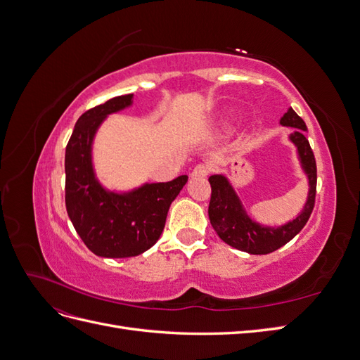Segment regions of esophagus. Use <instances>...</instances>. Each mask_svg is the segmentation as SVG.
I'll use <instances>...</instances> for the list:
<instances>
[{
	"instance_id": "esophagus-1",
	"label": "esophagus",
	"mask_w": 360,
	"mask_h": 360,
	"mask_svg": "<svg viewBox=\"0 0 360 360\" xmlns=\"http://www.w3.org/2000/svg\"><path fill=\"white\" fill-rule=\"evenodd\" d=\"M209 172H210L209 167L204 165V163H198V165L193 168L191 176L192 177H207V176H209Z\"/></svg>"
}]
</instances>
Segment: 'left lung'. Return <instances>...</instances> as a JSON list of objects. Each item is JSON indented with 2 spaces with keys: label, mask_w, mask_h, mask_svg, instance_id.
<instances>
[{
  "label": "left lung",
  "mask_w": 360,
  "mask_h": 360,
  "mask_svg": "<svg viewBox=\"0 0 360 360\" xmlns=\"http://www.w3.org/2000/svg\"><path fill=\"white\" fill-rule=\"evenodd\" d=\"M281 124L297 129V132L291 134L290 139L297 146L302 167L309 179L308 201L296 219L279 228L258 225L249 219L236 192L224 176H210L209 179L212 186V197L209 204V217L212 226L226 245L248 254L266 255L288 243L307 225L315 205L317 163H315L309 141L303 135L304 130H307V124H304L303 120L292 108H290L284 117L281 118Z\"/></svg>",
  "instance_id": "8db88e82"
}]
</instances>
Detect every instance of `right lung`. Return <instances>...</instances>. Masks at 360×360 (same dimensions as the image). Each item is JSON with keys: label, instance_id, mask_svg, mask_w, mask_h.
Instances as JSON below:
<instances>
[{"label": "right lung", "instance_id": "right-lung-1", "mask_svg": "<svg viewBox=\"0 0 360 360\" xmlns=\"http://www.w3.org/2000/svg\"><path fill=\"white\" fill-rule=\"evenodd\" d=\"M130 103L132 94H124L85 111L75 124L64 158L68 214L85 246L106 258L136 257L153 246L171 202L188 181V176H180L124 195L106 192L97 183L91 168L93 136L108 114Z\"/></svg>", "mask_w": 360, "mask_h": 360}]
</instances>
